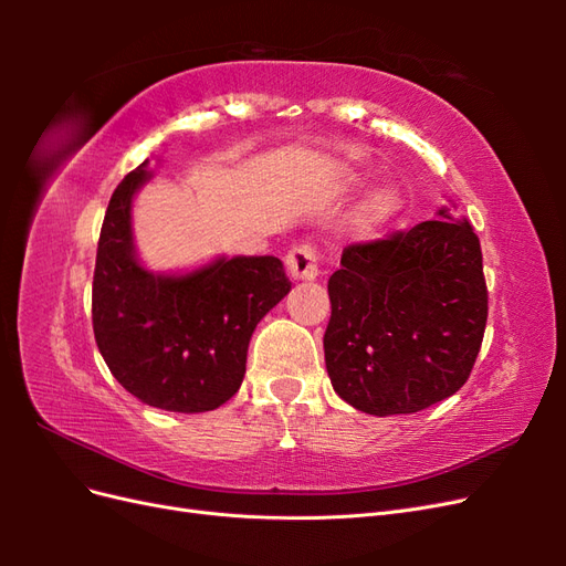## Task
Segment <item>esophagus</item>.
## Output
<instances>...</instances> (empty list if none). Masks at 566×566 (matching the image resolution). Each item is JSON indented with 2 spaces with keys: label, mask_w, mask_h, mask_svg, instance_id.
<instances>
[{
  "label": "esophagus",
  "mask_w": 566,
  "mask_h": 566,
  "mask_svg": "<svg viewBox=\"0 0 566 566\" xmlns=\"http://www.w3.org/2000/svg\"><path fill=\"white\" fill-rule=\"evenodd\" d=\"M318 262L321 254L318 248L312 243H302L295 245L285 254V266L290 271V276L297 281H312L318 276Z\"/></svg>",
  "instance_id": "34e87169"
}]
</instances>
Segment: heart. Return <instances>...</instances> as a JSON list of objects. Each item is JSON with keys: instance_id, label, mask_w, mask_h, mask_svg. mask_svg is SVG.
Here are the masks:
<instances>
[{"instance_id": "obj_1", "label": "heart", "mask_w": 566, "mask_h": 566, "mask_svg": "<svg viewBox=\"0 0 566 566\" xmlns=\"http://www.w3.org/2000/svg\"><path fill=\"white\" fill-rule=\"evenodd\" d=\"M401 208V196L394 188H380L378 193H373L361 210V221L366 227H378L389 217H394Z\"/></svg>"}]
</instances>
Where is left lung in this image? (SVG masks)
Here are the masks:
<instances>
[{
  "mask_svg": "<svg viewBox=\"0 0 566 566\" xmlns=\"http://www.w3.org/2000/svg\"><path fill=\"white\" fill-rule=\"evenodd\" d=\"M422 221L342 250L323 335L335 391L370 416L443 401L482 349L489 290L482 245L465 219Z\"/></svg>",
  "mask_w": 566,
  "mask_h": 566,
  "instance_id": "left-lung-1",
  "label": "left lung"
}]
</instances>
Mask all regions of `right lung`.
<instances>
[{"mask_svg": "<svg viewBox=\"0 0 566 566\" xmlns=\"http://www.w3.org/2000/svg\"><path fill=\"white\" fill-rule=\"evenodd\" d=\"M136 167L111 196L92 283L94 337L106 366L148 406L205 413L241 389L250 337L293 283L276 256H233L181 279L153 276L136 262L132 196Z\"/></svg>", "mask_w": 566, "mask_h": 566, "instance_id": "right-lung-1", "label": "right lung"}]
</instances>
